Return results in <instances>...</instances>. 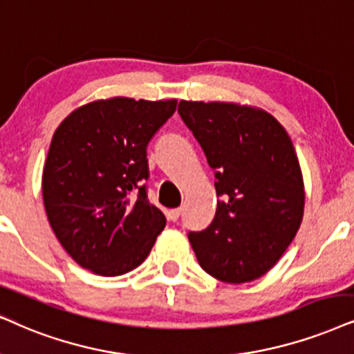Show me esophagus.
<instances>
[{"label":"esophagus","instance_id":"34e87169","mask_svg":"<svg viewBox=\"0 0 354 354\" xmlns=\"http://www.w3.org/2000/svg\"><path fill=\"white\" fill-rule=\"evenodd\" d=\"M180 216H181V209H173L168 212V218L173 222H176L178 218H180Z\"/></svg>","mask_w":354,"mask_h":354}]
</instances>
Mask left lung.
<instances>
[{
  "instance_id": "8db88e82",
  "label": "left lung",
  "mask_w": 354,
  "mask_h": 354,
  "mask_svg": "<svg viewBox=\"0 0 354 354\" xmlns=\"http://www.w3.org/2000/svg\"><path fill=\"white\" fill-rule=\"evenodd\" d=\"M183 122L216 176L212 222L187 239L201 268L241 284L276 265L304 216V181L288 132L271 114L232 102L181 101Z\"/></svg>"
}]
</instances>
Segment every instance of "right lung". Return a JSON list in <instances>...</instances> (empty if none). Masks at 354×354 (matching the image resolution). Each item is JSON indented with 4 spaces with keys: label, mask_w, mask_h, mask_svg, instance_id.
<instances>
[{
    "label": "right lung",
    "mask_w": 354,
    "mask_h": 354,
    "mask_svg": "<svg viewBox=\"0 0 354 354\" xmlns=\"http://www.w3.org/2000/svg\"><path fill=\"white\" fill-rule=\"evenodd\" d=\"M176 100L113 97L73 111L53 133L42 174L53 234L80 266L119 276L144 263L167 218L147 196V147Z\"/></svg>",
    "instance_id": "add662e5"
}]
</instances>
